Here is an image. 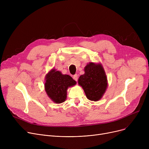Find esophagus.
Listing matches in <instances>:
<instances>
[{
  "mask_svg": "<svg viewBox=\"0 0 149 149\" xmlns=\"http://www.w3.org/2000/svg\"><path fill=\"white\" fill-rule=\"evenodd\" d=\"M73 79H74L76 81H77V80H78V75H77V74H75V75H74V76H73Z\"/></svg>",
  "mask_w": 149,
  "mask_h": 149,
  "instance_id": "34e87169",
  "label": "esophagus"
}]
</instances>
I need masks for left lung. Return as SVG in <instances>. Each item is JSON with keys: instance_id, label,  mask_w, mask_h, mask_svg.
<instances>
[{"instance_id": "1", "label": "left lung", "mask_w": 149, "mask_h": 149, "mask_svg": "<svg viewBox=\"0 0 149 149\" xmlns=\"http://www.w3.org/2000/svg\"><path fill=\"white\" fill-rule=\"evenodd\" d=\"M79 84L89 100L95 101L101 99L107 86L106 75L102 66L93 63L87 65L84 68V74L79 77Z\"/></svg>"}]
</instances>
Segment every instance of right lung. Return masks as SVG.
Instances as JSON below:
<instances>
[{
    "instance_id": "right-lung-1",
    "label": "right lung",
    "mask_w": 149,
    "mask_h": 149,
    "mask_svg": "<svg viewBox=\"0 0 149 149\" xmlns=\"http://www.w3.org/2000/svg\"><path fill=\"white\" fill-rule=\"evenodd\" d=\"M75 84L76 81L70 76L52 69L46 77L45 91L54 103L59 104L66 100L68 88Z\"/></svg>"
}]
</instances>
